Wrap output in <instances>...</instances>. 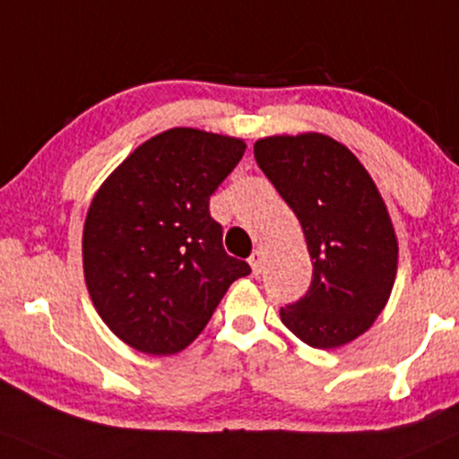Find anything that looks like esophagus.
I'll use <instances>...</instances> for the list:
<instances>
[{
    "label": "esophagus",
    "instance_id": "obj_1",
    "mask_svg": "<svg viewBox=\"0 0 459 459\" xmlns=\"http://www.w3.org/2000/svg\"><path fill=\"white\" fill-rule=\"evenodd\" d=\"M248 264H251L253 268V274H259L262 273V265H264V253L255 248V251L251 253V257H248Z\"/></svg>",
    "mask_w": 459,
    "mask_h": 459
}]
</instances>
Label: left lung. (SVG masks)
<instances>
[{
    "label": "left lung",
    "mask_w": 459,
    "mask_h": 459,
    "mask_svg": "<svg viewBox=\"0 0 459 459\" xmlns=\"http://www.w3.org/2000/svg\"><path fill=\"white\" fill-rule=\"evenodd\" d=\"M255 160L296 212L313 262L308 291L281 308V321L315 349L355 341L385 308L398 270L377 185L347 146L321 134L264 138Z\"/></svg>",
    "instance_id": "1"
}]
</instances>
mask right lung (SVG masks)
Here are the masks:
<instances>
[{
    "mask_svg": "<svg viewBox=\"0 0 459 459\" xmlns=\"http://www.w3.org/2000/svg\"><path fill=\"white\" fill-rule=\"evenodd\" d=\"M238 138L174 127L138 146L101 185L82 231L89 293L129 347L172 355L200 336L251 265L223 248L211 195L245 155Z\"/></svg>",
    "mask_w": 459,
    "mask_h": 459,
    "instance_id": "1",
    "label": "right lung"
}]
</instances>
